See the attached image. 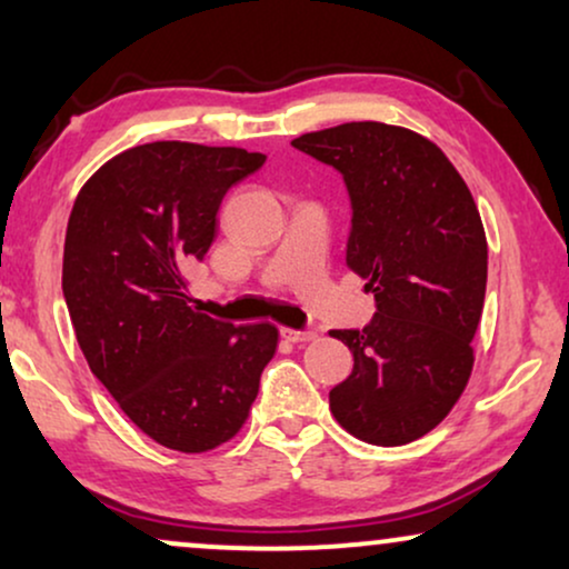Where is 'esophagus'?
Masks as SVG:
<instances>
[{"label":"esophagus","instance_id":"esophagus-1","mask_svg":"<svg viewBox=\"0 0 569 569\" xmlns=\"http://www.w3.org/2000/svg\"><path fill=\"white\" fill-rule=\"evenodd\" d=\"M282 337L292 345H302V341H313L316 331H298V329H282Z\"/></svg>","mask_w":569,"mask_h":569}]
</instances>
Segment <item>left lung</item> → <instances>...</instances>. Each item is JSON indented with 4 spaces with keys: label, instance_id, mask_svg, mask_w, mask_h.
I'll return each mask as SVG.
<instances>
[{
    "label": "left lung",
    "instance_id": "8db88e82",
    "mask_svg": "<svg viewBox=\"0 0 569 569\" xmlns=\"http://www.w3.org/2000/svg\"><path fill=\"white\" fill-rule=\"evenodd\" d=\"M292 147L345 178L347 267L376 295L362 331H331L355 357L352 376L331 388V415L365 442L403 446L438 427L469 383L487 290L477 201L440 147L411 129L352 121Z\"/></svg>",
    "mask_w": 569,
    "mask_h": 569
}]
</instances>
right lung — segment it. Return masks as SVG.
I'll return each instance as SVG.
<instances>
[{"label":"right lung","instance_id":"add662e5","mask_svg":"<svg viewBox=\"0 0 569 569\" xmlns=\"http://www.w3.org/2000/svg\"><path fill=\"white\" fill-rule=\"evenodd\" d=\"M261 152L150 142L116 154L77 193L61 290L92 376L154 442L204 453L246 425L277 352L271 323L193 310L183 269L204 259L230 186Z\"/></svg>","mask_w":569,"mask_h":569}]
</instances>
